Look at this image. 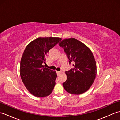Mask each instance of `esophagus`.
<instances>
[{"instance_id": "1", "label": "esophagus", "mask_w": 120, "mask_h": 120, "mask_svg": "<svg viewBox=\"0 0 120 120\" xmlns=\"http://www.w3.org/2000/svg\"><path fill=\"white\" fill-rule=\"evenodd\" d=\"M61 73H62L61 71H57V74L58 75H59Z\"/></svg>"}]
</instances>
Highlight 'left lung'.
I'll use <instances>...</instances> for the list:
<instances>
[{"instance_id":"obj_1","label":"left lung","mask_w":120,"mask_h":120,"mask_svg":"<svg viewBox=\"0 0 120 120\" xmlns=\"http://www.w3.org/2000/svg\"><path fill=\"white\" fill-rule=\"evenodd\" d=\"M59 45L62 47L73 68L66 71L67 79L63 83L65 91L73 94H81L91 87L96 73V64L91 50L83 43L74 38L62 40Z\"/></svg>"}]
</instances>
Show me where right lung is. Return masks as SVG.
<instances>
[{
  "label": "right lung",
  "instance_id": "obj_1",
  "mask_svg": "<svg viewBox=\"0 0 120 120\" xmlns=\"http://www.w3.org/2000/svg\"><path fill=\"white\" fill-rule=\"evenodd\" d=\"M61 38H39L28 45L22 53L20 64V75L29 92L40 98L52 93L57 78L56 71L44 68L45 57Z\"/></svg>",
  "mask_w": 120,
  "mask_h": 120
}]
</instances>
